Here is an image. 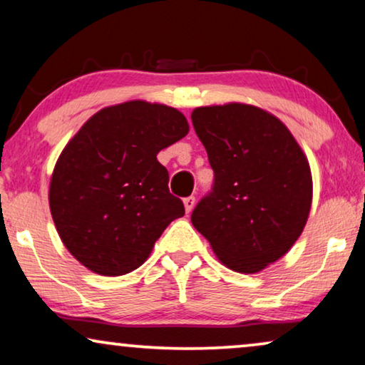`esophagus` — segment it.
Wrapping results in <instances>:
<instances>
[{
  "mask_svg": "<svg viewBox=\"0 0 365 365\" xmlns=\"http://www.w3.org/2000/svg\"><path fill=\"white\" fill-rule=\"evenodd\" d=\"M194 204H196V197H194V196H189V197L184 199V209H186L187 214L192 211Z\"/></svg>",
  "mask_w": 365,
  "mask_h": 365,
  "instance_id": "1",
  "label": "esophagus"
}]
</instances>
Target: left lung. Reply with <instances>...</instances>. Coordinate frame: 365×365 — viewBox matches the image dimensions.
I'll list each match as a JSON object with an SVG mask.
<instances>
[{"instance_id":"left-lung-1","label":"left lung","mask_w":365,"mask_h":365,"mask_svg":"<svg viewBox=\"0 0 365 365\" xmlns=\"http://www.w3.org/2000/svg\"><path fill=\"white\" fill-rule=\"evenodd\" d=\"M191 119L214 171L192 226L224 266L256 274L281 259L306 226L312 204L306 154L281 119L251 104L196 108Z\"/></svg>"}]
</instances>
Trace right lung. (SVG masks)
<instances>
[{
	"mask_svg": "<svg viewBox=\"0 0 365 365\" xmlns=\"http://www.w3.org/2000/svg\"><path fill=\"white\" fill-rule=\"evenodd\" d=\"M187 133L178 109L136 99L98 111L66 144L49 182V209L84 267L113 277L134 271L184 216L156 156Z\"/></svg>",
	"mask_w": 365,
	"mask_h": 365,
	"instance_id": "right-lung-1",
	"label": "right lung"
}]
</instances>
